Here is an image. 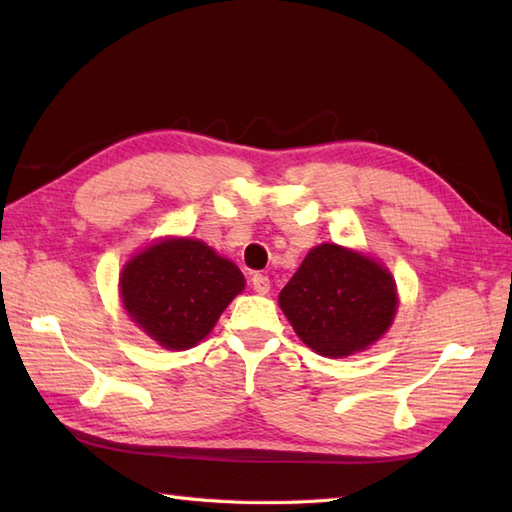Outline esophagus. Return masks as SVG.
<instances>
[{"label": "esophagus", "mask_w": 512, "mask_h": 512, "mask_svg": "<svg viewBox=\"0 0 512 512\" xmlns=\"http://www.w3.org/2000/svg\"><path fill=\"white\" fill-rule=\"evenodd\" d=\"M250 284H253V290L257 292V295H266V292L270 290V279L262 273H255L253 277H250Z\"/></svg>", "instance_id": "esophagus-1"}]
</instances>
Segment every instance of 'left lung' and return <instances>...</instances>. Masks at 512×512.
<instances>
[{"instance_id": "8db88e82", "label": "left lung", "mask_w": 512, "mask_h": 512, "mask_svg": "<svg viewBox=\"0 0 512 512\" xmlns=\"http://www.w3.org/2000/svg\"><path fill=\"white\" fill-rule=\"evenodd\" d=\"M279 306L303 343L339 358L365 350L387 332L398 295L394 279L374 259L321 244L279 292Z\"/></svg>"}]
</instances>
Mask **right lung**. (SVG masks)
<instances>
[{
	"label": "right lung",
	"mask_w": 512,
	"mask_h": 512,
	"mask_svg": "<svg viewBox=\"0 0 512 512\" xmlns=\"http://www.w3.org/2000/svg\"><path fill=\"white\" fill-rule=\"evenodd\" d=\"M244 290L239 268L198 239L147 246L121 273L123 306L167 350H189Z\"/></svg>",
	"instance_id": "1"
}]
</instances>
